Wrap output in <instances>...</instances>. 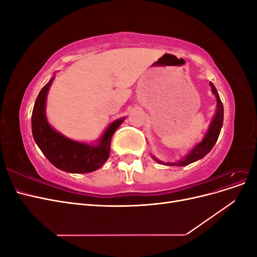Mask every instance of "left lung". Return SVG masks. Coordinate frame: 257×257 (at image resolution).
Returning a JSON list of instances; mask_svg holds the SVG:
<instances>
[{"instance_id":"left-lung-1","label":"left lung","mask_w":257,"mask_h":257,"mask_svg":"<svg viewBox=\"0 0 257 257\" xmlns=\"http://www.w3.org/2000/svg\"><path fill=\"white\" fill-rule=\"evenodd\" d=\"M210 85L212 88V92L213 94L216 97V103H217V109H216V113L215 116L213 118L211 124H210L209 130L207 132V134L205 136V138L203 139V142H200L194 149L184 157L182 160L178 161L176 163H166V165L168 166H185L189 165L193 162H196L198 160H200L201 158H204L206 154H208L211 149L213 148V146L215 145L217 138H219L220 132L223 125V116H224V109H223V104L221 102V98L217 94L216 89L213 85L212 82H210ZM161 164H163V162L157 160Z\"/></svg>"}]
</instances>
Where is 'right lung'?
Wrapping results in <instances>:
<instances>
[{
    "mask_svg": "<svg viewBox=\"0 0 257 257\" xmlns=\"http://www.w3.org/2000/svg\"><path fill=\"white\" fill-rule=\"evenodd\" d=\"M53 80L54 78L49 80L35 100L32 112L34 141L45 157L57 168L74 174L94 172L109 158L111 137L124 119L111 123L99 139L97 146L77 143L62 136L49 125L45 114L46 97Z\"/></svg>",
    "mask_w": 257,
    "mask_h": 257,
    "instance_id": "obj_1",
    "label": "right lung"
}]
</instances>
